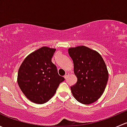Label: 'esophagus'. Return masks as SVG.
<instances>
[{
    "label": "esophagus",
    "mask_w": 127,
    "mask_h": 127,
    "mask_svg": "<svg viewBox=\"0 0 127 127\" xmlns=\"http://www.w3.org/2000/svg\"><path fill=\"white\" fill-rule=\"evenodd\" d=\"M68 76H69V73L68 72H66V74H65V75H64V77L65 79H67V78L68 77Z\"/></svg>",
    "instance_id": "34e87169"
}]
</instances>
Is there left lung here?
<instances>
[{
  "mask_svg": "<svg viewBox=\"0 0 127 127\" xmlns=\"http://www.w3.org/2000/svg\"><path fill=\"white\" fill-rule=\"evenodd\" d=\"M68 53L74 63L77 82L71 87L74 98L80 103L92 104L103 95L109 74L102 56L85 46L70 48Z\"/></svg>",
  "mask_w": 127,
  "mask_h": 127,
  "instance_id": "obj_1",
  "label": "left lung"
}]
</instances>
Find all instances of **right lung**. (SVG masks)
Segmentation results:
<instances>
[{
	"instance_id": "obj_1",
	"label": "right lung",
	"mask_w": 127,
	"mask_h": 127,
	"mask_svg": "<svg viewBox=\"0 0 127 127\" xmlns=\"http://www.w3.org/2000/svg\"><path fill=\"white\" fill-rule=\"evenodd\" d=\"M56 49L43 47L27 56L18 72V84L26 98L37 104L49 101L63 77L58 73L56 66L52 62Z\"/></svg>"
}]
</instances>
